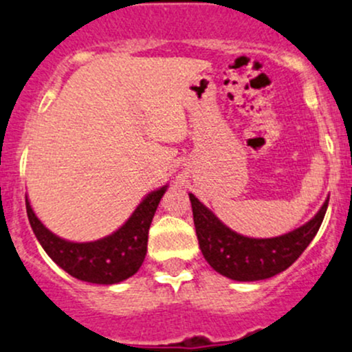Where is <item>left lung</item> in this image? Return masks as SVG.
<instances>
[{
	"label": "left lung",
	"instance_id": "left-lung-1",
	"mask_svg": "<svg viewBox=\"0 0 352 352\" xmlns=\"http://www.w3.org/2000/svg\"><path fill=\"white\" fill-rule=\"evenodd\" d=\"M190 199L203 256L218 274L238 282L265 280L292 265L319 232L329 203L326 199L319 213L294 232L275 238H248L223 225L195 195Z\"/></svg>",
	"mask_w": 352,
	"mask_h": 352
}]
</instances>
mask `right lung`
I'll list each match as a JSON object with an SVG mask.
<instances>
[{"label": "right lung", "instance_id": "1", "mask_svg": "<svg viewBox=\"0 0 352 352\" xmlns=\"http://www.w3.org/2000/svg\"><path fill=\"white\" fill-rule=\"evenodd\" d=\"M166 188L147 195L132 217L112 235L89 243H74L45 228L26 199V214L43 250L58 267L78 280L112 285L132 277L144 262L147 233Z\"/></svg>", "mask_w": 352, "mask_h": 352}]
</instances>
